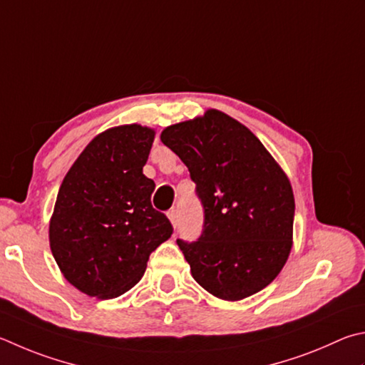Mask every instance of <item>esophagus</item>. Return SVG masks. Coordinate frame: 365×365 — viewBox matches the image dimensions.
<instances>
[{
	"label": "esophagus",
	"mask_w": 365,
	"mask_h": 365,
	"mask_svg": "<svg viewBox=\"0 0 365 365\" xmlns=\"http://www.w3.org/2000/svg\"><path fill=\"white\" fill-rule=\"evenodd\" d=\"M168 217H169V220L172 223V227L177 228L178 227V210L177 209H170L168 212Z\"/></svg>",
	"instance_id": "1"
}]
</instances>
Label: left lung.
I'll return each instance as SVG.
<instances>
[{
	"label": "left lung",
	"mask_w": 365,
	"mask_h": 365,
	"mask_svg": "<svg viewBox=\"0 0 365 365\" xmlns=\"http://www.w3.org/2000/svg\"><path fill=\"white\" fill-rule=\"evenodd\" d=\"M161 142L188 168L204 209L197 241L177 240L195 281L228 302L260 292L292 249L286 172L246 125L218 110L169 125Z\"/></svg>",
	"instance_id": "1"
}]
</instances>
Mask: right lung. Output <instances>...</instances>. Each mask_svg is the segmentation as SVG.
<instances>
[{
  "mask_svg": "<svg viewBox=\"0 0 365 365\" xmlns=\"http://www.w3.org/2000/svg\"><path fill=\"white\" fill-rule=\"evenodd\" d=\"M155 130L125 124L102 132L73 163L49 223L52 255L71 286L115 298L142 279L150 254L172 235L151 205L143 175Z\"/></svg>",
  "mask_w": 365,
  "mask_h": 365,
  "instance_id": "1",
  "label": "right lung"
}]
</instances>
